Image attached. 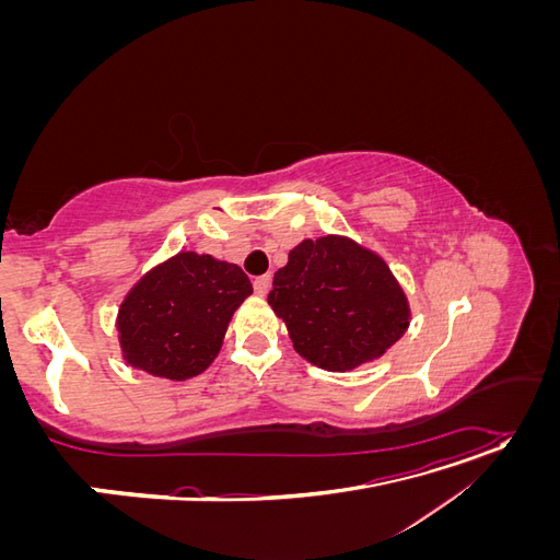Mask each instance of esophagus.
<instances>
[{
    "instance_id": "esophagus-1",
    "label": "esophagus",
    "mask_w": 560,
    "mask_h": 560,
    "mask_svg": "<svg viewBox=\"0 0 560 560\" xmlns=\"http://www.w3.org/2000/svg\"><path fill=\"white\" fill-rule=\"evenodd\" d=\"M268 290H270V276L268 273L254 278V292H257L259 296H266Z\"/></svg>"
}]
</instances>
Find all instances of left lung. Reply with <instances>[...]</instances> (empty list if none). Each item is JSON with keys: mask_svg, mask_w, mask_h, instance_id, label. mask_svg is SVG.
Wrapping results in <instances>:
<instances>
[{"mask_svg": "<svg viewBox=\"0 0 560 560\" xmlns=\"http://www.w3.org/2000/svg\"><path fill=\"white\" fill-rule=\"evenodd\" d=\"M268 306L294 350L325 371H352L393 348L411 325L404 287L378 252L348 235L301 241L273 276Z\"/></svg>", "mask_w": 560, "mask_h": 560, "instance_id": "obj_1", "label": "left lung"}]
</instances>
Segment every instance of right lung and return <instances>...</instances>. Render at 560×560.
I'll return each mask as SVG.
<instances>
[{"label": "right lung", "instance_id": "right-lung-1", "mask_svg": "<svg viewBox=\"0 0 560 560\" xmlns=\"http://www.w3.org/2000/svg\"><path fill=\"white\" fill-rule=\"evenodd\" d=\"M252 294L238 264L182 249L149 268L116 313L121 358L165 381H189L210 369L233 313Z\"/></svg>", "mask_w": 560, "mask_h": 560}]
</instances>
